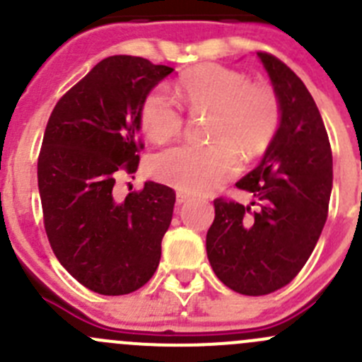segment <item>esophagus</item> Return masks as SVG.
<instances>
[{
    "mask_svg": "<svg viewBox=\"0 0 362 362\" xmlns=\"http://www.w3.org/2000/svg\"><path fill=\"white\" fill-rule=\"evenodd\" d=\"M191 199H192V196L185 194V192H177V203H178V205H182V203L191 202Z\"/></svg>",
    "mask_w": 362,
    "mask_h": 362,
    "instance_id": "obj_1",
    "label": "esophagus"
}]
</instances>
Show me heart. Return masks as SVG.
<instances>
[{"label":"heart","instance_id":"heart-1","mask_svg":"<svg viewBox=\"0 0 362 362\" xmlns=\"http://www.w3.org/2000/svg\"><path fill=\"white\" fill-rule=\"evenodd\" d=\"M189 111H210L209 138L212 145H177L152 159L157 180L192 194L219 189L245 159L262 156L281 124V104L269 84L251 83L244 72L217 63L187 70L177 86ZM146 138L156 143L177 136L184 125L182 107L157 86L146 93L139 110Z\"/></svg>","mask_w":362,"mask_h":362}]
</instances>
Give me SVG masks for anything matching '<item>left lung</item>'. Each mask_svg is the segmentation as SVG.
<instances>
[{"instance_id":"obj_1","label":"left lung","mask_w":362,"mask_h":362,"mask_svg":"<svg viewBox=\"0 0 362 362\" xmlns=\"http://www.w3.org/2000/svg\"><path fill=\"white\" fill-rule=\"evenodd\" d=\"M256 56L281 104V124L263 159L237 182L259 209L214 199L206 231L214 272L242 296H267L299 274L324 230L332 191L331 145L313 97L281 59Z\"/></svg>"}]
</instances>
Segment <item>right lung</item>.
<instances>
[{"label":"right lung","mask_w":362,"mask_h":362,"mask_svg":"<svg viewBox=\"0 0 362 362\" xmlns=\"http://www.w3.org/2000/svg\"><path fill=\"white\" fill-rule=\"evenodd\" d=\"M171 72L139 56H110L49 117L37 168L45 233L58 262L92 292H136L159 265L175 191L145 182L117 199L113 187L138 170L141 103Z\"/></svg>","instance_id":"1"}]
</instances>
